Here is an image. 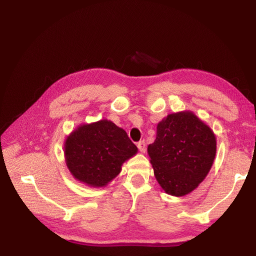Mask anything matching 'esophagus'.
<instances>
[{"label":"esophagus","mask_w":256,"mask_h":256,"mask_svg":"<svg viewBox=\"0 0 256 256\" xmlns=\"http://www.w3.org/2000/svg\"><path fill=\"white\" fill-rule=\"evenodd\" d=\"M138 148L141 152H146V143L145 141H140L138 142Z\"/></svg>","instance_id":"1"}]
</instances>
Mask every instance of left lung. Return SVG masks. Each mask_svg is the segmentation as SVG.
I'll list each match as a JSON object with an SVG mask.
<instances>
[{
	"mask_svg": "<svg viewBox=\"0 0 256 256\" xmlns=\"http://www.w3.org/2000/svg\"><path fill=\"white\" fill-rule=\"evenodd\" d=\"M157 182L168 194L182 196L202 182L216 157L212 130L191 111L168 114L147 147Z\"/></svg>",
	"mask_w": 256,
	"mask_h": 256,
	"instance_id": "obj_1",
	"label": "left lung"
}]
</instances>
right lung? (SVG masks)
Returning a JSON list of instances; mask_svg holds the SVG:
<instances>
[{"label": "right lung", "instance_id": "right-lung-1", "mask_svg": "<svg viewBox=\"0 0 256 256\" xmlns=\"http://www.w3.org/2000/svg\"><path fill=\"white\" fill-rule=\"evenodd\" d=\"M65 161L76 180L104 187L120 173L122 166L138 152L126 131L102 120L84 124L65 141Z\"/></svg>", "mask_w": 256, "mask_h": 256}]
</instances>
